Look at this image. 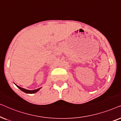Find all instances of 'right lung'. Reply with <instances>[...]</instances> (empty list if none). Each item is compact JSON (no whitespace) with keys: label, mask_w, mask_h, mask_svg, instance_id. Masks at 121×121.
I'll use <instances>...</instances> for the list:
<instances>
[{"label":"right lung","mask_w":121,"mask_h":121,"mask_svg":"<svg viewBox=\"0 0 121 121\" xmlns=\"http://www.w3.org/2000/svg\"><path fill=\"white\" fill-rule=\"evenodd\" d=\"M15 85H16V86H17L19 89H20V90L22 91L25 92V93H26V94H34V93H36V92H37L38 91H39V89L41 88V87H39V88L37 89H36V90H27V89H25L24 88H22V87H20L19 86L17 85L16 84H15Z\"/></svg>","instance_id":"obj_1"}]
</instances>
